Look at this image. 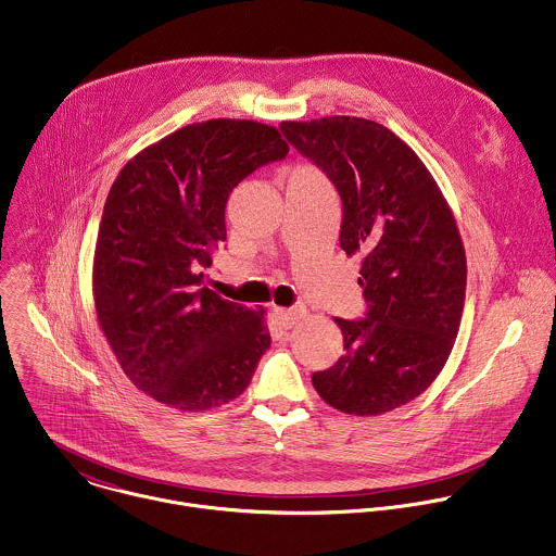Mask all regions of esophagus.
I'll return each mask as SVG.
<instances>
[{"instance_id": "34e87169", "label": "esophagus", "mask_w": 556, "mask_h": 556, "mask_svg": "<svg viewBox=\"0 0 556 556\" xmlns=\"http://www.w3.org/2000/svg\"><path fill=\"white\" fill-rule=\"evenodd\" d=\"M303 314H305V309H301V307H292V309L277 307V309H275V316H277V320H279L283 327L296 325V323L303 318Z\"/></svg>"}]
</instances>
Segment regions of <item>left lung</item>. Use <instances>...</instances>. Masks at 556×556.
<instances>
[{"label":"left lung","instance_id":"obj_1","mask_svg":"<svg viewBox=\"0 0 556 556\" xmlns=\"http://www.w3.org/2000/svg\"><path fill=\"white\" fill-rule=\"evenodd\" d=\"M342 199L340 247L362 255L364 320L336 318L344 355L312 383L333 409L381 416L442 372L466 301V249L438 181L392 129L359 116L283 121Z\"/></svg>","mask_w":556,"mask_h":556}]
</instances>
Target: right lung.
I'll return each instance as SVG.
<instances>
[{"label": "right lung", "mask_w": 556, "mask_h": 556, "mask_svg": "<svg viewBox=\"0 0 556 556\" xmlns=\"http://www.w3.org/2000/svg\"><path fill=\"white\" fill-rule=\"evenodd\" d=\"M277 127L247 118L190 123L138 151L116 175L97 233L92 299L127 379L177 412L238 399L270 346L266 309L201 288L227 238L229 192L286 157Z\"/></svg>", "instance_id": "1"}]
</instances>
